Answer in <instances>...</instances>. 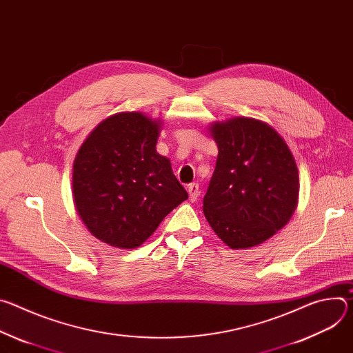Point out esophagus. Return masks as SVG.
Returning <instances> with one entry per match:
<instances>
[{"label": "esophagus", "mask_w": 353, "mask_h": 353, "mask_svg": "<svg viewBox=\"0 0 353 353\" xmlns=\"http://www.w3.org/2000/svg\"><path fill=\"white\" fill-rule=\"evenodd\" d=\"M187 191H188L191 203H194V201L198 199V195H199V185H198V183H191V184H188V185H187Z\"/></svg>", "instance_id": "obj_1"}]
</instances>
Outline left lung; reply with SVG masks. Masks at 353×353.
Returning <instances> with one entry per match:
<instances>
[{
  "instance_id": "obj_1",
  "label": "left lung",
  "mask_w": 353,
  "mask_h": 353,
  "mask_svg": "<svg viewBox=\"0 0 353 353\" xmlns=\"http://www.w3.org/2000/svg\"><path fill=\"white\" fill-rule=\"evenodd\" d=\"M216 166L204 196V215L230 248L259 245L290 219L299 173L283 138L267 123L234 117L210 127Z\"/></svg>"
}]
</instances>
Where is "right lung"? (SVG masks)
<instances>
[{
	"mask_svg": "<svg viewBox=\"0 0 353 353\" xmlns=\"http://www.w3.org/2000/svg\"><path fill=\"white\" fill-rule=\"evenodd\" d=\"M159 131V120L124 112L103 120L81 145L72 196L96 239L135 248L188 198L170 161L157 152Z\"/></svg>",
	"mask_w": 353,
	"mask_h": 353,
	"instance_id": "1",
	"label": "right lung"
}]
</instances>
